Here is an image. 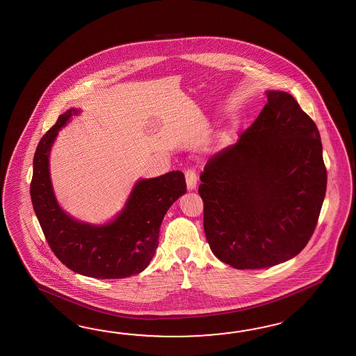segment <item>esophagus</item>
<instances>
[{
  "label": "esophagus",
  "instance_id": "34e87169",
  "mask_svg": "<svg viewBox=\"0 0 356 356\" xmlns=\"http://www.w3.org/2000/svg\"><path fill=\"white\" fill-rule=\"evenodd\" d=\"M186 182H187V188L188 190L192 191L196 188V184H197V177H196V173H195V170H191L188 169L186 173Z\"/></svg>",
  "mask_w": 356,
  "mask_h": 356
}]
</instances>
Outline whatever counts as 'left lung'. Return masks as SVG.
<instances>
[{"mask_svg":"<svg viewBox=\"0 0 356 356\" xmlns=\"http://www.w3.org/2000/svg\"><path fill=\"white\" fill-rule=\"evenodd\" d=\"M200 175L204 231L215 257L263 269L296 257L314 233L327 188L321 134L287 92Z\"/></svg>","mask_w":356,"mask_h":356,"instance_id":"obj_1","label":"left lung"}]
</instances>
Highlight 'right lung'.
<instances>
[{
	"mask_svg": "<svg viewBox=\"0 0 356 356\" xmlns=\"http://www.w3.org/2000/svg\"><path fill=\"white\" fill-rule=\"evenodd\" d=\"M79 111L70 108L41 138L33 159L31 199L52 252L75 273L118 280L141 273L155 255L168 209L186 193L184 174L169 172L134 184L124 209L113 222L92 225L58 207L51 184L49 156L58 131Z\"/></svg>",
	"mask_w": 356,
	"mask_h": 356,
	"instance_id": "add662e5",
	"label": "right lung"
}]
</instances>
